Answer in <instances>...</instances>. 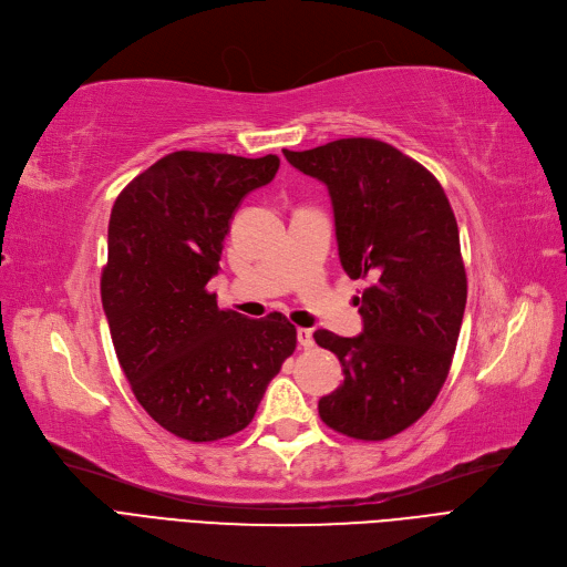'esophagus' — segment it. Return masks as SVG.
<instances>
[{"label": "esophagus", "instance_id": "1", "mask_svg": "<svg viewBox=\"0 0 567 567\" xmlns=\"http://www.w3.org/2000/svg\"><path fill=\"white\" fill-rule=\"evenodd\" d=\"M297 338H299V344H301V348H312V331L310 329H297Z\"/></svg>", "mask_w": 567, "mask_h": 567}]
</instances>
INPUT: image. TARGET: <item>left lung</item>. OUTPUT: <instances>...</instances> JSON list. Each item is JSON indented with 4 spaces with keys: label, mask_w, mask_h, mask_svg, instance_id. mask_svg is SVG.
I'll list each match as a JSON object with an SVG mask.
<instances>
[{
    "label": "left lung",
    "mask_w": 567,
    "mask_h": 567,
    "mask_svg": "<svg viewBox=\"0 0 567 567\" xmlns=\"http://www.w3.org/2000/svg\"><path fill=\"white\" fill-rule=\"evenodd\" d=\"M282 153L327 185L344 274L371 282L357 297L359 336L315 331L344 375L319 416L354 440H386L420 420L450 373L467 297L454 210L431 171L384 141Z\"/></svg>",
    "instance_id": "obj_1"
}]
</instances>
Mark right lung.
<instances>
[{
    "mask_svg": "<svg viewBox=\"0 0 567 567\" xmlns=\"http://www.w3.org/2000/svg\"><path fill=\"white\" fill-rule=\"evenodd\" d=\"M280 159L178 151L117 194L109 223L102 303L136 401L183 440L243 431L287 357V317L219 310L206 289L243 196L268 185Z\"/></svg>",
    "mask_w": 567,
    "mask_h": 567,
    "instance_id": "right-lung-1",
    "label": "right lung"
}]
</instances>
